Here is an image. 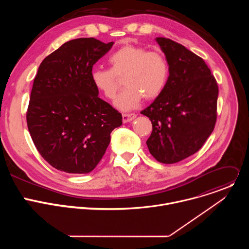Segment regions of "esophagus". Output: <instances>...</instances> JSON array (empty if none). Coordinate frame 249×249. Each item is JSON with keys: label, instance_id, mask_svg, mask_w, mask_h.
<instances>
[{"label": "esophagus", "instance_id": "obj_1", "mask_svg": "<svg viewBox=\"0 0 249 249\" xmlns=\"http://www.w3.org/2000/svg\"><path fill=\"white\" fill-rule=\"evenodd\" d=\"M136 116H137V115H136L135 113H123V114H122L123 122H124V123L130 122V121H132L133 119H135Z\"/></svg>", "mask_w": 249, "mask_h": 249}]
</instances>
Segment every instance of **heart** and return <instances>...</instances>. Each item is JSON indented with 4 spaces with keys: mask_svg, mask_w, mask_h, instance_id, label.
Returning a JSON list of instances; mask_svg holds the SVG:
<instances>
[{
    "mask_svg": "<svg viewBox=\"0 0 249 249\" xmlns=\"http://www.w3.org/2000/svg\"><path fill=\"white\" fill-rule=\"evenodd\" d=\"M109 69H93L90 80L93 87L107 99H114L121 87L126 86L115 104L122 110L139 105L143 97L154 100L163 91L169 78V64L163 53L143 46L126 44L112 52Z\"/></svg>",
    "mask_w": 249,
    "mask_h": 249,
    "instance_id": "obj_1",
    "label": "heart"
}]
</instances>
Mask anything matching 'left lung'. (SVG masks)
<instances>
[{
	"label": "left lung",
	"instance_id": "1",
	"mask_svg": "<svg viewBox=\"0 0 249 249\" xmlns=\"http://www.w3.org/2000/svg\"><path fill=\"white\" fill-rule=\"evenodd\" d=\"M157 41L168 61L169 78L141 113L153 124L147 140L151 155L161 163H175L198 152L214 130L219 87L201 57L171 39Z\"/></svg>",
	"mask_w": 249,
	"mask_h": 249
}]
</instances>
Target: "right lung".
Wrapping results in <instances>:
<instances>
[{
    "instance_id": "1",
    "label": "right lung",
    "mask_w": 249,
    "mask_h": 249,
    "mask_svg": "<svg viewBox=\"0 0 249 249\" xmlns=\"http://www.w3.org/2000/svg\"><path fill=\"white\" fill-rule=\"evenodd\" d=\"M113 45L93 37L64 43L40 64L26 122L33 143L54 168L84 174L95 168L122 125L119 111L98 97L90 73Z\"/></svg>"
}]
</instances>
